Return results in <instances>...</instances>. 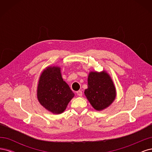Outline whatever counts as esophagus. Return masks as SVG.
<instances>
[{"instance_id":"34e87169","label":"esophagus","mask_w":152,"mask_h":152,"mask_svg":"<svg viewBox=\"0 0 152 152\" xmlns=\"http://www.w3.org/2000/svg\"><path fill=\"white\" fill-rule=\"evenodd\" d=\"M76 93H77V94L78 96H82V92L81 91H77Z\"/></svg>"}]
</instances>
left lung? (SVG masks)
Segmentation results:
<instances>
[{
  "label": "left lung",
  "mask_w": 152,
  "mask_h": 152,
  "mask_svg": "<svg viewBox=\"0 0 152 152\" xmlns=\"http://www.w3.org/2000/svg\"><path fill=\"white\" fill-rule=\"evenodd\" d=\"M84 94L96 110L108 108L116 98V88L108 73L102 72H91L87 78V89Z\"/></svg>",
  "instance_id": "obj_1"
}]
</instances>
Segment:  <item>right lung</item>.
Segmentation results:
<instances>
[{"mask_svg":"<svg viewBox=\"0 0 152 152\" xmlns=\"http://www.w3.org/2000/svg\"><path fill=\"white\" fill-rule=\"evenodd\" d=\"M37 96L40 104L49 112L61 114L74 97V93L64 81L61 68L48 66L40 75Z\"/></svg>","mask_w":152,"mask_h":152,"instance_id":"1","label":"right lung"}]
</instances>
